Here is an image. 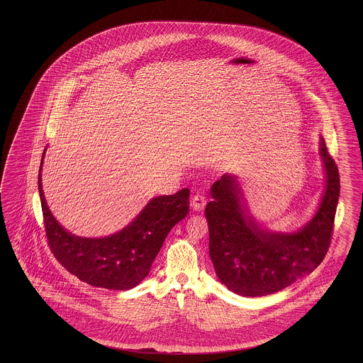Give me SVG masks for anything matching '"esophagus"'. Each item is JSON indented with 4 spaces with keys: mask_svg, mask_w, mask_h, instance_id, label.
Returning a JSON list of instances; mask_svg holds the SVG:
<instances>
[{
    "mask_svg": "<svg viewBox=\"0 0 363 363\" xmlns=\"http://www.w3.org/2000/svg\"><path fill=\"white\" fill-rule=\"evenodd\" d=\"M205 205H206V197H205V194H203L202 191H196L194 196L191 198V208L199 211V210H202L205 208Z\"/></svg>",
    "mask_w": 363,
    "mask_h": 363,
    "instance_id": "esophagus-1",
    "label": "esophagus"
}]
</instances>
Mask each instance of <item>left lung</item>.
Instances as JSON below:
<instances>
[{
  "label": "left lung",
  "instance_id": "1",
  "mask_svg": "<svg viewBox=\"0 0 363 363\" xmlns=\"http://www.w3.org/2000/svg\"><path fill=\"white\" fill-rule=\"evenodd\" d=\"M319 153L326 172V190L314 218L294 233H272L245 214L241 189L231 174L211 186L205 209L209 255L220 282L243 297L273 294L311 273L329 250L340 197V172L323 138Z\"/></svg>",
  "mask_w": 363,
  "mask_h": 363
}]
</instances>
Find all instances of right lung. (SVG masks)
Returning <instances> with one entry per match:
<instances>
[{
    "mask_svg": "<svg viewBox=\"0 0 363 363\" xmlns=\"http://www.w3.org/2000/svg\"><path fill=\"white\" fill-rule=\"evenodd\" d=\"M41 166L38 190L48 245L69 273L89 285L110 290L138 285L149 274L169 231L189 211L190 191L182 189L173 196L153 198L130 225L110 237L81 238L62 229L52 216L45 202Z\"/></svg>",
    "mask_w": 363,
    "mask_h": 363,
    "instance_id": "add662e5",
    "label": "right lung"
}]
</instances>
